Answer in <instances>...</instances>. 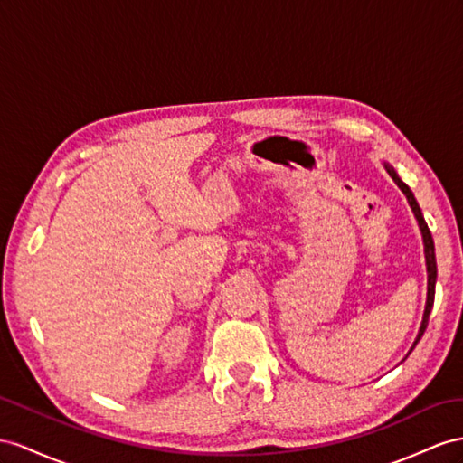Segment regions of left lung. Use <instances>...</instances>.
I'll return each mask as SVG.
<instances>
[{
	"mask_svg": "<svg viewBox=\"0 0 463 463\" xmlns=\"http://www.w3.org/2000/svg\"><path fill=\"white\" fill-rule=\"evenodd\" d=\"M385 170H387V174H389L391 177H393V182L399 185L401 192L407 195L409 205H411V209H412V213H414V217H417V221H419V229H420V232H422V244H424V260H426V274H429V288H426V305H424V315H422V323H420V328H419L417 340H414V345H412V348H414V346L419 345V340L422 338V335H424L426 326H429V317H430L432 305H434L436 276H438V268H436V254H434V241H432V234H430L429 224H426V221H424V217H422V211H420V207H419V203H417V199H414L412 192H411V189H409V185H407V184H402V180H401V177L397 175V172H395L393 168H391L389 164H385ZM412 348H411V352H412ZM411 352H409V354H411Z\"/></svg>",
	"mask_w": 463,
	"mask_h": 463,
	"instance_id": "obj_1",
	"label": "left lung"
}]
</instances>
